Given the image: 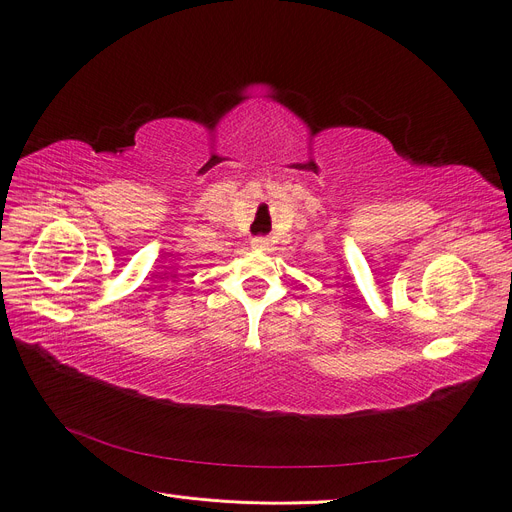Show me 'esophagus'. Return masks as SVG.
<instances>
[{
  "label": "esophagus",
  "mask_w": 512,
  "mask_h": 512,
  "mask_svg": "<svg viewBox=\"0 0 512 512\" xmlns=\"http://www.w3.org/2000/svg\"><path fill=\"white\" fill-rule=\"evenodd\" d=\"M251 244H253V247H257V249H263L265 244H268V238H265V236H255V238L251 240Z\"/></svg>",
  "instance_id": "esophagus-1"
}]
</instances>
